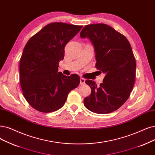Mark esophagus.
<instances>
[{"instance_id": "34e87169", "label": "esophagus", "mask_w": 155, "mask_h": 155, "mask_svg": "<svg viewBox=\"0 0 155 155\" xmlns=\"http://www.w3.org/2000/svg\"><path fill=\"white\" fill-rule=\"evenodd\" d=\"M85 80L84 78H81V81H80V84L81 85H84L85 84Z\"/></svg>"}]
</instances>
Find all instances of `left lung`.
<instances>
[{"label": "left lung", "instance_id": "8db88e82", "mask_svg": "<svg viewBox=\"0 0 155 155\" xmlns=\"http://www.w3.org/2000/svg\"><path fill=\"white\" fill-rule=\"evenodd\" d=\"M81 37L90 39L94 47L95 66L105 74L98 87L94 81H85L91 93L84 100V105L96 114L112 112L128 99L134 85L136 62L130 43L124 35L104 24L85 25Z\"/></svg>", "mask_w": 155, "mask_h": 155}]
</instances>
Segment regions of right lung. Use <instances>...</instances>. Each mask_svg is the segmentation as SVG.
Listing matches in <instances>:
<instances>
[{
	"label": "right lung",
	"mask_w": 155,
	"mask_h": 155,
	"mask_svg": "<svg viewBox=\"0 0 155 155\" xmlns=\"http://www.w3.org/2000/svg\"><path fill=\"white\" fill-rule=\"evenodd\" d=\"M82 27L50 23L25 45L20 61V82L25 100L36 110H59L70 91L78 86V74L65 76L58 72V67L64 59L66 45Z\"/></svg>",
	"instance_id": "add662e5"
}]
</instances>
